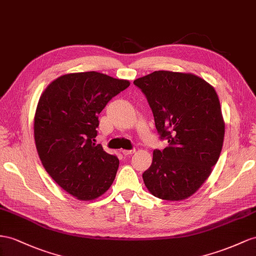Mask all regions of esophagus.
Instances as JSON below:
<instances>
[{
	"label": "esophagus",
	"mask_w": 256,
	"mask_h": 256,
	"mask_svg": "<svg viewBox=\"0 0 256 256\" xmlns=\"http://www.w3.org/2000/svg\"><path fill=\"white\" fill-rule=\"evenodd\" d=\"M135 152V149H130V150H122V154H124V156H128V154H134Z\"/></svg>",
	"instance_id": "1"
}]
</instances>
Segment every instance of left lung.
I'll list each match as a JSON object with an SVG mask.
<instances>
[{
	"instance_id": "obj_1",
	"label": "left lung",
	"mask_w": 256,
	"mask_h": 256,
	"mask_svg": "<svg viewBox=\"0 0 256 256\" xmlns=\"http://www.w3.org/2000/svg\"><path fill=\"white\" fill-rule=\"evenodd\" d=\"M134 84L145 94L160 140L144 182L156 198L180 201L194 194L212 172L224 142L225 123L212 85L192 74L154 71Z\"/></svg>"
}]
</instances>
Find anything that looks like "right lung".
Instances as JSON below:
<instances>
[{"instance_id":"add662e5","label":"right lung","mask_w":256,"mask_h":256,"mask_svg":"<svg viewBox=\"0 0 256 256\" xmlns=\"http://www.w3.org/2000/svg\"><path fill=\"white\" fill-rule=\"evenodd\" d=\"M130 86L100 72L62 76L45 88L34 116V140L44 168L64 190L93 200L112 185L119 159L96 145L98 114Z\"/></svg>"}]
</instances>
